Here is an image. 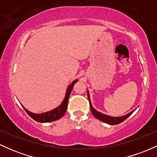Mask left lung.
I'll list each match as a JSON object with an SVG mask.
<instances>
[{"mask_svg":"<svg viewBox=\"0 0 157 157\" xmlns=\"http://www.w3.org/2000/svg\"><path fill=\"white\" fill-rule=\"evenodd\" d=\"M87 93H88V98H89V100L90 108H91V113H93L94 116L97 120L105 122V123L109 124V125H117V124L120 123V122H123L124 120L128 117L129 116H131V115L133 113V112L135 111V110H134V111H131V112L127 113L126 115H124V116H121V117H111V116H109V115L105 114V113H101L100 112V111H97V110L93 107L92 104H91V99H90L89 91H88V89H87Z\"/></svg>","mask_w":157,"mask_h":157,"instance_id":"left-lung-1","label":"left lung"}]
</instances>
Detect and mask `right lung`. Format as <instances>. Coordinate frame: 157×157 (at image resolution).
<instances>
[{"label":"right lung","instance_id":"1","mask_svg":"<svg viewBox=\"0 0 157 157\" xmlns=\"http://www.w3.org/2000/svg\"><path fill=\"white\" fill-rule=\"evenodd\" d=\"M77 82V80H75L71 82V85L67 87L66 89V94H65L64 100H63V102H61V104L59 106H57L55 109L51 110L49 111H46V112H44L41 113H32L31 111H28L26 109H25L24 106H23V109H25V111H26V113L29 115L32 119L36 120L37 122H50L55 121V120H59L66 113V109H67V105H68V98H69V95L71 94V90H72L75 84Z\"/></svg>","mask_w":157,"mask_h":157}]
</instances>
